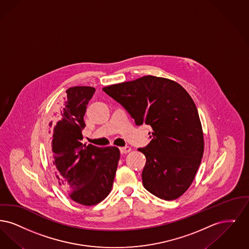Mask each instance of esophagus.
I'll use <instances>...</instances> for the list:
<instances>
[{
  "mask_svg": "<svg viewBox=\"0 0 249 249\" xmlns=\"http://www.w3.org/2000/svg\"><path fill=\"white\" fill-rule=\"evenodd\" d=\"M120 152L121 153H128V152H131V148L130 147H121L120 148Z\"/></svg>",
  "mask_w": 249,
  "mask_h": 249,
  "instance_id": "1",
  "label": "esophagus"
}]
</instances>
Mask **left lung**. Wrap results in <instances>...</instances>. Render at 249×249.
<instances>
[{"label":"left lung","instance_id":"obj_1","mask_svg":"<svg viewBox=\"0 0 249 249\" xmlns=\"http://www.w3.org/2000/svg\"><path fill=\"white\" fill-rule=\"evenodd\" d=\"M122 104L137 125L152 127V141L139 149L146 156L144 188L163 200H175L190 188L204 154V133L195 103L177 82L156 76L102 89Z\"/></svg>","mask_w":249,"mask_h":249}]
</instances>
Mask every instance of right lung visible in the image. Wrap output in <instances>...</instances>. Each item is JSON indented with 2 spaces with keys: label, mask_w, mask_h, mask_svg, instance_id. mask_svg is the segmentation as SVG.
Listing matches in <instances>:
<instances>
[{
  "label": "right lung",
  "mask_w": 249,
  "mask_h": 249,
  "mask_svg": "<svg viewBox=\"0 0 249 249\" xmlns=\"http://www.w3.org/2000/svg\"><path fill=\"white\" fill-rule=\"evenodd\" d=\"M95 91L91 87L69 88L60 119L49 124L54 178L72 201L87 206L97 205L110 193L120 159L117 147L81 142L87 105Z\"/></svg>",
  "instance_id": "obj_1"
}]
</instances>
